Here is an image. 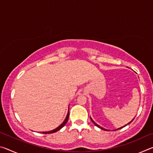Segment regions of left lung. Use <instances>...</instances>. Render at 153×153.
<instances>
[{"label": "left lung", "mask_w": 153, "mask_h": 153, "mask_svg": "<svg viewBox=\"0 0 153 153\" xmlns=\"http://www.w3.org/2000/svg\"><path fill=\"white\" fill-rule=\"evenodd\" d=\"M90 119H91V120H92V122L93 123H94V125L96 126H97L98 127V128H100V129H104V130H106V129H104V128H101V127H100V126H98V125H97V123H96L95 122H94V121H93L92 120V118H90ZM134 119H133V120H131V121H130V122H129V123H128V124H129V123H130L131 122V121H132L133 120H134ZM125 126H126H126H124L123 127H125ZM123 127H121V128H119V129H121V128H123Z\"/></svg>", "instance_id": "1"}]
</instances>
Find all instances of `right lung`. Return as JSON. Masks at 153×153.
I'll return each instance as SVG.
<instances>
[{
    "mask_svg": "<svg viewBox=\"0 0 153 153\" xmlns=\"http://www.w3.org/2000/svg\"><path fill=\"white\" fill-rule=\"evenodd\" d=\"M69 111H68V113H67V117L65 118V121H63V122L62 123V124H61V125L59 126L58 128H56V129H53V130H51V131H45H45H43L42 133L43 134H52V133H55V132H56V131H59V129H61L67 123V121H68V119H69Z\"/></svg>",
    "mask_w": 153,
    "mask_h": 153,
    "instance_id": "obj_1",
    "label": "right lung"
}]
</instances>
